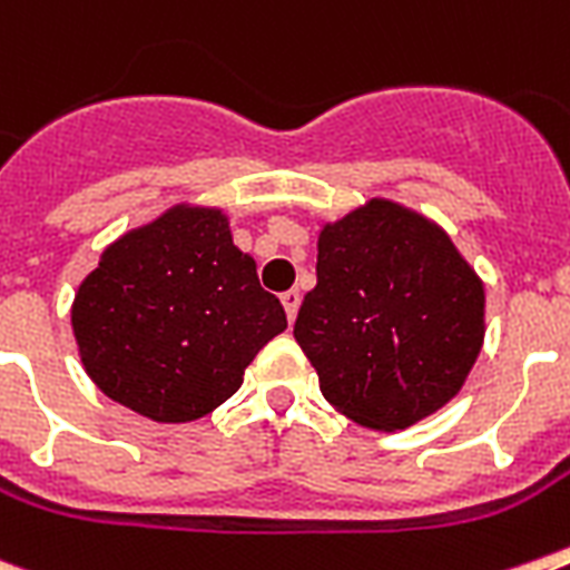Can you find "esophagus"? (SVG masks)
<instances>
[{
    "mask_svg": "<svg viewBox=\"0 0 570 570\" xmlns=\"http://www.w3.org/2000/svg\"><path fill=\"white\" fill-rule=\"evenodd\" d=\"M281 304H284V309H286V318H289V322H295V315H298V307H301L298 289H286V293L281 295Z\"/></svg>",
    "mask_w": 570,
    "mask_h": 570,
    "instance_id": "34e87169",
    "label": "esophagus"
}]
</instances>
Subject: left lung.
<instances>
[{"label":"left lung","mask_w":570,"mask_h":570,"mask_svg":"<svg viewBox=\"0 0 570 570\" xmlns=\"http://www.w3.org/2000/svg\"><path fill=\"white\" fill-rule=\"evenodd\" d=\"M484 304V281L434 219L374 196L318 232V284L293 333L338 414L400 432L463 389Z\"/></svg>","instance_id":"left-lung-1"}]
</instances>
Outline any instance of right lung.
<instances>
[{"label":"right lung","mask_w":570,"mask_h":570,"mask_svg":"<svg viewBox=\"0 0 570 570\" xmlns=\"http://www.w3.org/2000/svg\"><path fill=\"white\" fill-rule=\"evenodd\" d=\"M286 330L281 301L234 246L228 214L176 203L109 243L71 301L83 371L153 423H190L243 385Z\"/></svg>","instance_id":"obj_1"}]
</instances>
